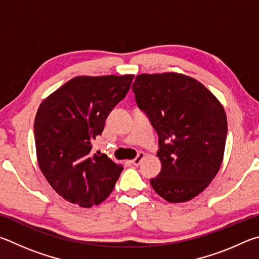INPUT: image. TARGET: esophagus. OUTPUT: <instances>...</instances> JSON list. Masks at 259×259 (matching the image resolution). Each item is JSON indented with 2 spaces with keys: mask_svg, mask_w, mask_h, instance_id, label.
<instances>
[{
  "mask_svg": "<svg viewBox=\"0 0 259 259\" xmlns=\"http://www.w3.org/2000/svg\"><path fill=\"white\" fill-rule=\"evenodd\" d=\"M144 158H146V153L140 152L139 155L137 156V158H134L133 160H131V162H132L133 165H137L138 166V165H140V162H141L144 159Z\"/></svg>",
  "mask_w": 259,
  "mask_h": 259,
  "instance_id": "esophagus-1",
  "label": "esophagus"
}]
</instances>
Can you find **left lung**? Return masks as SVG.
I'll use <instances>...</instances> for the list:
<instances>
[{"instance_id": "1", "label": "left lung", "mask_w": 259, "mask_h": 259, "mask_svg": "<svg viewBox=\"0 0 259 259\" xmlns=\"http://www.w3.org/2000/svg\"><path fill=\"white\" fill-rule=\"evenodd\" d=\"M132 90L159 137L161 170L150 180L153 190L171 203L191 200L223 162L228 133L223 106L200 81L173 71L140 74Z\"/></svg>"}]
</instances>
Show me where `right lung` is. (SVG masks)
Here are the masks:
<instances>
[{
    "mask_svg": "<svg viewBox=\"0 0 259 259\" xmlns=\"http://www.w3.org/2000/svg\"><path fill=\"white\" fill-rule=\"evenodd\" d=\"M134 75L76 76L45 98L34 122L39 169L59 196L89 208L109 194L122 170L92 141L130 91Z\"/></svg>",
    "mask_w": 259,
    "mask_h": 259,
    "instance_id": "1",
    "label": "right lung"
}]
</instances>
